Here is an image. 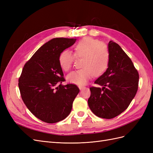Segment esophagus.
Returning <instances> with one entry per match:
<instances>
[{
	"mask_svg": "<svg viewBox=\"0 0 153 153\" xmlns=\"http://www.w3.org/2000/svg\"><path fill=\"white\" fill-rule=\"evenodd\" d=\"M79 88H80V90L82 91L83 89H84V88H85V87H82V86H80V87H79Z\"/></svg>",
	"mask_w": 153,
	"mask_h": 153,
	"instance_id": "34e87169",
	"label": "esophagus"
}]
</instances>
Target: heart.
Here are the masks:
<instances>
[{
	"mask_svg": "<svg viewBox=\"0 0 153 153\" xmlns=\"http://www.w3.org/2000/svg\"><path fill=\"white\" fill-rule=\"evenodd\" d=\"M74 55L76 57L83 58L81 64L83 69L73 71L68 75V80L72 84L84 85L94 75L101 76L108 68L110 55L107 45L91 37L78 41L74 47ZM75 56L68 50L60 53L59 64L64 71L70 69Z\"/></svg>",
	"mask_w": 153,
	"mask_h": 153,
	"instance_id": "b5f03b06",
	"label": "heart"
}]
</instances>
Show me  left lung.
I'll return each mask as SVG.
<instances>
[{
    "label": "left lung",
    "instance_id": "left-lung-1",
    "mask_svg": "<svg viewBox=\"0 0 153 153\" xmlns=\"http://www.w3.org/2000/svg\"><path fill=\"white\" fill-rule=\"evenodd\" d=\"M108 69L91 87L88 105L96 116L112 119L126 110L135 97L138 87L139 75L131 59L120 46L110 41Z\"/></svg>",
    "mask_w": 153,
    "mask_h": 153
}]
</instances>
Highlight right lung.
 Instances as JSON below:
<instances>
[{
	"label": "right lung",
	"instance_id": "right-lung-1",
	"mask_svg": "<svg viewBox=\"0 0 153 153\" xmlns=\"http://www.w3.org/2000/svg\"><path fill=\"white\" fill-rule=\"evenodd\" d=\"M76 39L54 38L32 55L23 68L18 79L22 99L30 112L47 123L62 121L70 114L80 91L65 81L59 64V55L75 43Z\"/></svg>",
	"mask_w": 153,
	"mask_h": 153
}]
</instances>
